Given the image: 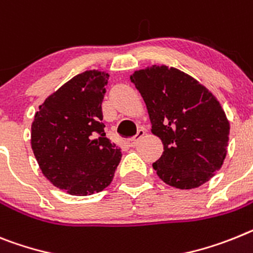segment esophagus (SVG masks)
Returning <instances> with one entry per match:
<instances>
[{"instance_id": "1", "label": "esophagus", "mask_w": 253, "mask_h": 253, "mask_svg": "<svg viewBox=\"0 0 253 253\" xmlns=\"http://www.w3.org/2000/svg\"><path fill=\"white\" fill-rule=\"evenodd\" d=\"M144 133H146V131H144V129H139V130L137 131V134H135L133 138H130V139L128 141L129 146H130V147H134L135 144H137V142L139 141L142 137H143Z\"/></svg>"}]
</instances>
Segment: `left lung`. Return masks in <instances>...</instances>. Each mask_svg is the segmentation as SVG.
Segmentation results:
<instances>
[{"label": "left lung", "instance_id": "8db88e82", "mask_svg": "<svg viewBox=\"0 0 253 253\" xmlns=\"http://www.w3.org/2000/svg\"><path fill=\"white\" fill-rule=\"evenodd\" d=\"M147 106L153 135L164 152L153 169L166 184L197 188L220 170L228 152L230 125L217 98L191 75L166 65L134 71Z\"/></svg>", "mask_w": 253, "mask_h": 253}]
</instances>
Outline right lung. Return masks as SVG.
<instances>
[{"label":"right lung","instance_id":"add662e5","mask_svg":"<svg viewBox=\"0 0 253 253\" xmlns=\"http://www.w3.org/2000/svg\"><path fill=\"white\" fill-rule=\"evenodd\" d=\"M109 74L75 75L40 106L30 144L43 175L71 196H90L112 182L122 151L106 137L102 101Z\"/></svg>","mask_w":253,"mask_h":253}]
</instances>
